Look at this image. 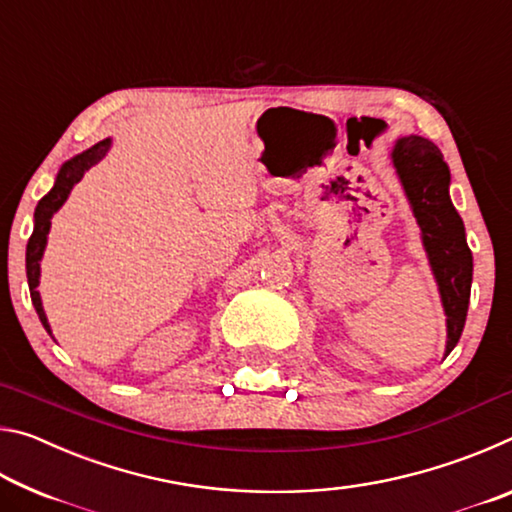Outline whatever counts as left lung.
Here are the masks:
<instances>
[{
  "instance_id": "obj_1",
  "label": "left lung",
  "mask_w": 512,
  "mask_h": 512,
  "mask_svg": "<svg viewBox=\"0 0 512 512\" xmlns=\"http://www.w3.org/2000/svg\"><path fill=\"white\" fill-rule=\"evenodd\" d=\"M391 162L438 284L447 323V357L461 339L472 289V253L467 248L465 225L449 198L452 176L438 146L420 135L400 137L393 144Z\"/></svg>"
}]
</instances>
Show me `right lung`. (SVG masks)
I'll use <instances>...</instances> for the list:
<instances>
[{
	"label": "right lung",
	"mask_w": 512,
	"mask_h": 512,
	"mask_svg": "<svg viewBox=\"0 0 512 512\" xmlns=\"http://www.w3.org/2000/svg\"><path fill=\"white\" fill-rule=\"evenodd\" d=\"M110 146H112V140H110V137H106V140H101L94 146H90L88 151H83L79 155H74V158H69L63 164V167L58 169L54 187H51L49 192L40 198V203L36 207V214H33V235H31L29 244H27V280H29L33 307H36L40 323L49 334H51V327H49L45 309H42V298H40L38 284H40V262H42V255H45L47 235L51 230V216H54L60 210V207L65 205L69 192H72L74 185L83 178V173L88 171L90 167H94L97 162H101L103 158H106Z\"/></svg>",
	"instance_id": "obj_1"
}]
</instances>
